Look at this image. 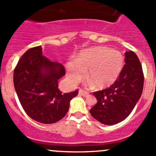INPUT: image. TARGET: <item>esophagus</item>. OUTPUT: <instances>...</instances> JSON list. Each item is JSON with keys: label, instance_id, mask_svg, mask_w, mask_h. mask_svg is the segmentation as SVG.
<instances>
[{"label": "esophagus", "instance_id": "obj_1", "mask_svg": "<svg viewBox=\"0 0 156 156\" xmlns=\"http://www.w3.org/2000/svg\"><path fill=\"white\" fill-rule=\"evenodd\" d=\"M78 94H79L80 95L83 96V97H88V96H89V93L83 89H80L79 91H78Z\"/></svg>", "mask_w": 156, "mask_h": 156}]
</instances>
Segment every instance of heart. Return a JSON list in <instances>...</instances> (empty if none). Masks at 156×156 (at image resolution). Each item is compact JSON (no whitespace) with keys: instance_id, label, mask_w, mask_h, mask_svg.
I'll use <instances>...</instances> for the list:
<instances>
[{"instance_id":"b5f03b06","label":"heart","mask_w":156,"mask_h":156,"mask_svg":"<svg viewBox=\"0 0 156 156\" xmlns=\"http://www.w3.org/2000/svg\"><path fill=\"white\" fill-rule=\"evenodd\" d=\"M125 65L120 52L106 47H96L81 52L75 61L66 65L71 81H81L87 71V78L96 88H105L114 84Z\"/></svg>"}]
</instances>
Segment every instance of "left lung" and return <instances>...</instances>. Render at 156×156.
Masks as SVG:
<instances>
[{
    "label": "left lung",
    "mask_w": 156,
    "mask_h": 156,
    "mask_svg": "<svg viewBox=\"0 0 156 156\" xmlns=\"http://www.w3.org/2000/svg\"><path fill=\"white\" fill-rule=\"evenodd\" d=\"M125 54V64L115 82L108 88L94 92L97 103L90 112L104 125H115L125 120L142 94L144 75L139 58L133 51Z\"/></svg>",
    "instance_id": "8db88e82"
}]
</instances>
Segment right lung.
Returning a JSON list of instances; mask_svg holds the SVG:
<instances>
[{
	"label": "right lung",
	"mask_w": 156,
	"mask_h": 156,
	"mask_svg": "<svg viewBox=\"0 0 156 156\" xmlns=\"http://www.w3.org/2000/svg\"><path fill=\"white\" fill-rule=\"evenodd\" d=\"M66 75L63 66L42 55L41 46L28 50L13 72V84L19 100L33 120L53 124L66 115L69 103L78 90L62 94L58 80Z\"/></svg>",
	"instance_id": "1"
}]
</instances>
